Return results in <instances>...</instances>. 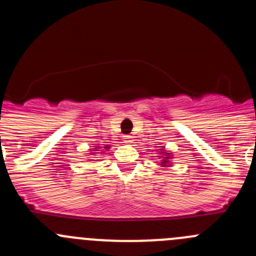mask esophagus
Wrapping results in <instances>:
<instances>
[{
	"instance_id": "esophagus-1",
	"label": "esophagus",
	"mask_w": 256,
	"mask_h": 256,
	"mask_svg": "<svg viewBox=\"0 0 256 256\" xmlns=\"http://www.w3.org/2000/svg\"><path fill=\"white\" fill-rule=\"evenodd\" d=\"M132 138H131V136H124V144H132Z\"/></svg>"
}]
</instances>
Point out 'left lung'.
Here are the masks:
<instances>
[{"instance_id":"obj_1","label":"left lung","mask_w":256,"mask_h":256,"mask_svg":"<svg viewBox=\"0 0 256 256\" xmlns=\"http://www.w3.org/2000/svg\"><path fill=\"white\" fill-rule=\"evenodd\" d=\"M160 154H161V156H160V158H161V164H162V167H167V166H170V164H171V160H172V156H171V154H170L168 151H166V150H164V148H161V152H158Z\"/></svg>"}]
</instances>
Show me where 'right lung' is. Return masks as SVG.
I'll use <instances>...</instances> for the list:
<instances>
[{"label": "right lung", "mask_w": 256, "mask_h": 256, "mask_svg": "<svg viewBox=\"0 0 256 256\" xmlns=\"http://www.w3.org/2000/svg\"><path fill=\"white\" fill-rule=\"evenodd\" d=\"M98 148H99V147H96V148H95V150H92V151H94V152H90V154H96V152H95V151H100V150H98ZM109 148H110L109 144H105V146H104L105 151H108V150H109Z\"/></svg>", "instance_id": "add662e5"}]
</instances>
